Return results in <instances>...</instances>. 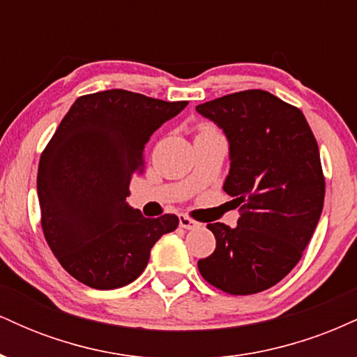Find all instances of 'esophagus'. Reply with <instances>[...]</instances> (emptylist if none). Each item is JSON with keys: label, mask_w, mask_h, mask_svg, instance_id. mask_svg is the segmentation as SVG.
<instances>
[{"label": "esophagus", "mask_w": 357, "mask_h": 357, "mask_svg": "<svg viewBox=\"0 0 357 357\" xmlns=\"http://www.w3.org/2000/svg\"><path fill=\"white\" fill-rule=\"evenodd\" d=\"M179 227L184 228V230H195V228L199 227V223H198V221L191 220L190 216L179 215Z\"/></svg>", "instance_id": "esophagus-1"}]
</instances>
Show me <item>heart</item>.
I'll list each match as a JSON object with an SVG mask.
<instances>
[{"instance_id": "b5f03b06", "label": "heart", "mask_w": 357, "mask_h": 357, "mask_svg": "<svg viewBox=\"0 0 357 357\" xmlns=\"http://www.w3.org/2000/svg\"><path fill=\"white\" fill-rule=\"evenodd\" d=\"M204 130H210V129H204ZM204 130H202V132H204Z\"/></svg>"}]
</instances>
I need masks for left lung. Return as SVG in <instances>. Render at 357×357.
<instances>
[{
    "label": "left lung",
    "mask_w": 357,
    "mask_h": 357,
    "mask_svg": "<svg viewBox=\"0 0 357 357\" xmlns=\"http://www.w3.org/2000/svg\"><path fill=\"white\" fill-rule=\"evenodd\" d=\"M223 130L230 173L223 183L238 203L235 228L210 223L216 238L198 261L204 280L231 296L261 292L301 260L324 206L317 141L304 114L265 90H243L196 105Z\"/></svg>",
    "instance_id": "obj_1"
}]
</instances>
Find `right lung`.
I'll use <instances>...</instances> for the list:
<instances>
[{
    "instance_id": "right-lung-1",
    "label": "right lung",
    "mask_w": 357,
    "mask_h": 357,
    "mask_svg": "<svg viewBox=\"0 0 357 357\" xmlns=\"http://www.w3.org/2000/svg\"><path fill=\"white\" fill-rule=\"evenodd\" d=\"M186 105L121 89L82 96L45 147L36 178L45 238L82 284H130L155 241L178 228L176 215L144 218L126 198L151 136Z\"/></svg>"
}]
</instances>
